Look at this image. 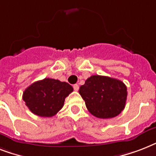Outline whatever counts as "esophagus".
Returning a JSON list of instances; mask_svg holds the SVG:
<instances>
[{
  "instance_id": "1",
  "label": "esophagus",
  "mask_w": 156,
  "mask_h": 156,
  "mask_svg": "<svg viewBox=\"0 0 156 156\" xmlns=\"http://www.w3.org/2000/svg\"><path fill=\"white\" fill-rule=\"evenodd\" d=\"M73 90H75V91H78V89H79V87H78V84H74V85L73 86Z\"/></svg>"
}]
</instances>
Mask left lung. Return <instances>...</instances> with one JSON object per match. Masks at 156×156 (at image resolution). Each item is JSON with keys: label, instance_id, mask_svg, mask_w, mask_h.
<instances>
[{"label": "left lung", "instance_id": "8db88e82", "mask_svg": "<svg viewBox=\"0 0 156 156\" xmlns=\"http://www.w3.org/2000/svg\"><path fill=\"white\" fill-rule=\"evenodd\" d=\"M79 94L93 116L108 119L116 116L125 108L127 88L116 78L92 75L81 86Z\"/></svg>", "mask_w": 156, "mask_h": 156}]
</instances>
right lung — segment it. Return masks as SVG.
Wrapping results in <instances>:
<instances>
[{"label":"right lung","instance_id":"1","mask_svg":"<svg viewBox=\"0 0 156 156\" xmlns=\"http://www.w3.org/2000/svg\"><path fill=\"white\" fill-rule=\"evenodd\" d=\"M73 90L66 82L44 78L29 86L23 92V100L35 115L51 117L62 108L65 99Z\"/></svg>","mask_w":156,"mask_h":156}]
</instances>
